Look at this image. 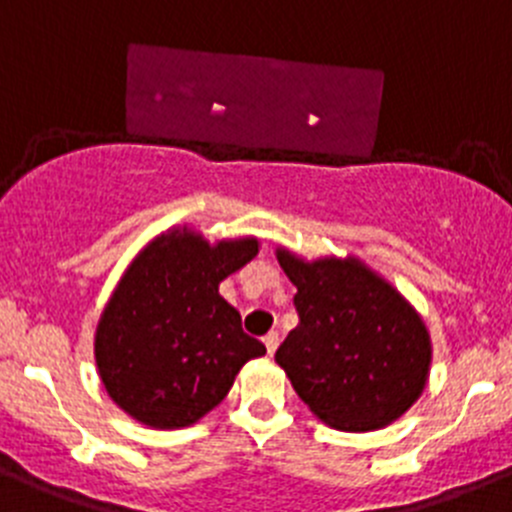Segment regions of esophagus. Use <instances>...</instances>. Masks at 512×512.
I'll return each instance as SVG.
<instances>
[{"label": "esophagus", "mask_w": 512, "mask_h": 512, "mask_svg": "<svg viewBox=\"0 0 512 512\" xmlns=\"http://www.w3.org/2000/svg\"><path fill=\"white\" fill-rule=\"evenodd\" d=\"M262 343H265V348H267V356H272V353L278 351V346H280V336L275 331L272 333H267L265 338H262Z\"/></svg>", "instance_id": "34e87169"}]
</instances>
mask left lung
<instances>
[{
  "mask_svg": "<svg viewBox=\"0 0 512 512\" xmlns=\"http://www.w3.org/2000/svg\"><path fill=\"white\" fill-rule=\"evenodd\" d=\"M275 257L298 288L300 326L275 353L295 394L341 432L404 417L432 369V336L417 308L356 255L305 260L278 247Z\"/></svg>",
  "mask_w": 512,
  "mask_h": 512,
  "instance_id": "8db88e82",
  "label": "left lung"
}]
</instances>
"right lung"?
<instances>
[{"label":"right lung","mask_w":512,"mask_h":512,"mask_svg":"<svg viewBox=\"0 0 512 512\" xmlns=\"http://www.w3.org/2000/svg\"><path fill=\"white\" fill-rule=\"evenodd\" d=\"M257 252L252 234L209 242L174 224L133 257L93 338L95 369L116 407L151 429H181L222 404L242 366L265 356L219 295V283Z\"/></svg>","instance_id":"obj_1"}]
</instances>
